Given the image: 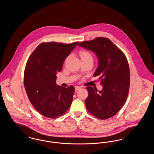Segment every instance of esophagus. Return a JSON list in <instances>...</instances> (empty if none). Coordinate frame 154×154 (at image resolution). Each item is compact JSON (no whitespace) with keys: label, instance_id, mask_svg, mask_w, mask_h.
I'll use <instances>...</instances> for the list:
<instances>
[{"label":"esophagus","instance_id":"obj_1","mask_svg":"<svg viewBox=\"0 0 154 154\" xmlns=\"http://www.w3.org/2000/svg\"><path fill=\"white\" fill-rule=\"evenodd\" d=\"M80 88H81L80 87H77V86H76V87H75V91H77L79 90Z\"/></svg>","mask_w":154,"mask_h":154}]
</instances>
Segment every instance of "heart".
Here are the masks:
<instances>
[{
    "instance_id": "obj_1",
    "label": "heart",
    "mask_w": 154,
    "mask_h": 154,
    "mask_svg": "<svg viewBox=\"0 0 154 154\" xmlns=\"http://www.w3.org/2000/svg\"><path fill=\"white\" fill-rule=\"evenodd\" d=\"M82 62H93V57L90 52L87 50H81L79 52Z\"/></svg>"
}]
</instances>
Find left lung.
<instances>
[{
  "instance_id": "8db88e82",
  "label": "left lung",
  "mask_w": 154,
  "mask_h": 154,
  "mask_svg": "<svg viewBox=\"0 0 154 154\" xmlns=\"http://www.w3.org/2000/svg\"><path fill=\"white\" fill-rule=\"evenodd\" d=\"M94 52L99 66L94 76H99L101 91L87 87L88 96L85 106L88 111L100 119L113 117L126 102L130 87V70L127 58L110 39L102 37L82 42L79 44Z\"/></svg>"
}]
</instances>
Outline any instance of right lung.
Here are the masks:
<instances>
[{
	"mask_svg": "<svg viewBox=\"0 0 154 154\" xmlns=\"http://www.w3.org/2000/svg\"><path fill=\"white\" fill-rule=\"evenodd\" d=\"M79 43H42L27 61L23 74L25 89L33 106L45 117H60L71 106L74 87L57 85L56 74L61 72L64 60Z\"/></svg>",
	"mask_w": 154,
	"mask_h": 154,
	"instance_id": "add662e5",
	"label": "right lung"
}]
</instances>
